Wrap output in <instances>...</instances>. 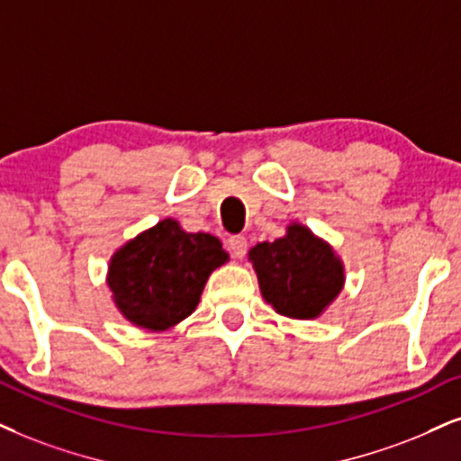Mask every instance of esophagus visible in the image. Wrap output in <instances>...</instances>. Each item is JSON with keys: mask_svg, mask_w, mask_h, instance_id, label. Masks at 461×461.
<instances>
[{"mask_svg": "<svg viewBox=\"0 0 461 461\" xmlns=\"http://www.w3.org/2000/svg\"><path fill=\"white\" fill-rule=\"evenodd\" d=\"M229 249L235 258H243L246 257V249H248V240L241 235L229 237Z\"/></svg>", "mask_w": 461, "mask_h": 461, "instance_id": "esophagus-1", "label": "esophagus"}]
</instances>
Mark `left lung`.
Here are the masks:
<instances>
[{"label": "left lung", "mask_w": 461, "mask_h": 461, "mask_svg": "<svg viewBox=\"0 0 461 461\" xmlns=\"http://www.w3.org/2000/svg\"><path fill=\"white\" fill-rule=\"evenodd\" d=\"M260 293L277 314L312 321L333 303L344 286V265L333 248L303 224H291L276 241L249 249Z\"/></svg>", "instance_id": "1"}]
</instances>
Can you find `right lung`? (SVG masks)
I'll return each mask as SVG.
<instances>
[{"label": "right lung", "instance_id": "1", "mask_svg": "<svg viewBox=\"0 0 461 461\" xmlns=\"http://www.w3.org/2000/svg\"><path fill=\"white\" fill-rule=\"evenodd\" d=\"M226 260L218 237L185 232L167 218L113 254L106 282L126 321L164 331L196 310L209 276Z\"/></svg>", "mask_w": 461, "mask_h": 461}]
</instances>
